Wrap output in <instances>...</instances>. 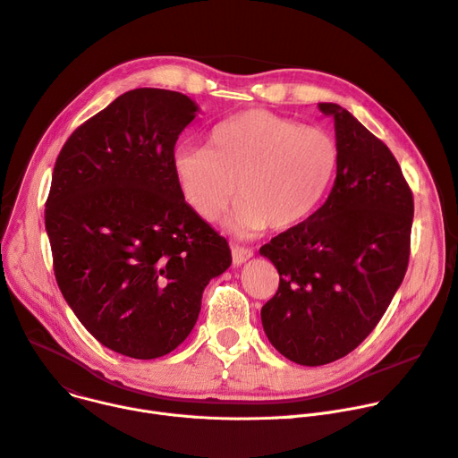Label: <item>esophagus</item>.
Listing matches in <instances>:
<instances>
[{
  "label": "esophagus",
  "mask_w": 458,
  "mask_h": 458,
  "mask_svg": "<svg viewBox=\"0 0 458 458\" xmlns=\"http://www.w3.org/2000/svg\"><path fill=\"white\" fill-rule=\"evenodd\" d=\"M254 256V252L250 250V248H244V246H232V259H233V265L239 267L242 263H246L248 259H250Z\"/></svg>",
  "instance_id": "34e87169"
}]
</instances>
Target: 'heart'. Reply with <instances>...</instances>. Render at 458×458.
<instances>
[{
  "instance_id": "1",
  "label": "heart",
  "mask_w": 458,
  "mask_h": 458,
  "mask_svg": "<svg viewBox=\"0 0 458 458\" xmlns=\"http://www.w3.org/2000/svg\"><path fill=\"white\" fill-rule=\"evenodd\" d=\"M335 135L265 109L244 111L212 130L210 148L182 142L172 170L186 202L204 221H217L241 197L226 226L248 237L267 225L286 230L307 219L336 177Z\"/></svg>"
}]
</instances>
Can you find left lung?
Instances as JSON below:
<instances>
[{
  "mask_svg": "<svg viewBox=\"0 0 458 458\" xmlns=\"http://www.w3.org/2000/svg\"><path fill=\"white\" fill-rule=\"evenodd\" d=\"M340 146L321 208L261 246L279 272L261 309L268 342L290 361L325 365L378 325L407 270L412 193L391 149L338 104L323 102Z\"/></svg>",
  "mask_w": 458,
  "mask_h": 458,
  "instance_id": "8db88e82",
  "label": "left lung"
}]
</instances>
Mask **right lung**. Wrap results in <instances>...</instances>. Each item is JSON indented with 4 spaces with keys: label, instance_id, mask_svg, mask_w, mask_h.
Returning <instances> with one entry per match:
<instances>
[{
    "label": "right lung",
    "instance_id": "right-lung-1",
    "mask_svg": "<svg viewBox=\"0 0 458 458\" xmlns=\"http://www.w3.org/2000/svg\"><path fill=\"white\" fill-rule=\"evenodd\" d=\"M199 106L120 95L67 139L46 202L56 283L107 349L153 360L191 332L206 284L232 265L225 237L186 204L172 155Z\"/></svg>",
    "mask_w": 458,
    "mask_h": 458
}]
</instances>
